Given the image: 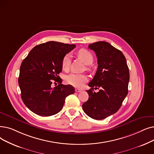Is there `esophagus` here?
Returning <instances> with one entry per match:
<instances>
[{"label": "esophagus", "mask_w": 154, "mask_h": 154, "mask_svg": "<svg viewBox=\"0 0 154 154\" xmlns=\"http://www.w3.org/2000/svg\"><path fill=\"white\" fill-rule=\"evenodd\" d=\"M75 91L76 92H81L82 91L81 89H75Z\"/></svg>", "instance_id": "esophagus-1"}]
</instances>
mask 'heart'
Here are the masks:
<instances>
[{"label":"heart","instance_id":"heart-1","mask_svg":"<svg viewBox=\"0 0 154 154\" xmlns=\"http://www.w3.org/2000/svg\"><path fill=\"white\" fill-rule=\"evenodd\" d=\"M78 56L81 58L84 62L89 65L93 62V56L91 53L85 49H81L77 52ZM70 62V55L67 54L65 55L62 61V67L63 70L68 69ZM66 83L76 88H81L85 82L88 81V77L84 74H79V73H72L66 75L65 78Z\"/></svg>","mask_w":154,"mask_h":154}]
</instances>
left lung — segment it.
<instances>
[{"label": "left lung", "instance_id": "8db88e82", "mask_svg": "<svg viewBox=\"0 0 154 154\" xmlns=\"http://www.w3.org/2000/svg\"><path fill=\"white\" fill-rule=\"evenodd\" d=\"M89 48L96 53L98 66L82 109L89 117L101 120L116 112L128 94L129 69L123 53L109 43L97 42ZM94 88L100 89L95 93Z\"/></svg>", "mask_w": 154, "mask_h": 154}]
</instances>
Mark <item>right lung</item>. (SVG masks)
Listing matches in <instances>:
<instances>
[{
	"label": "right lung",
	"mask_w": 154,
	"mask_h": 154,
	"mask_svg": "<svg viewBox=\"0 0 154 154\" xmlns=\"http://www.w3.org/2000/svg\"><path fill=\"white\" fill-rule=\"evenodd\" d=\"M75 46L48 42L35 46L23 60L18 79L21 96L26 107L35 114H57L62 109L66 97L75 92L73 86L61 84L58 75L62 70L63 58ZM53 82L59 84L52 88Z\"/></svg>",
	"instance_id": "add662e5"
}]
</instances>
